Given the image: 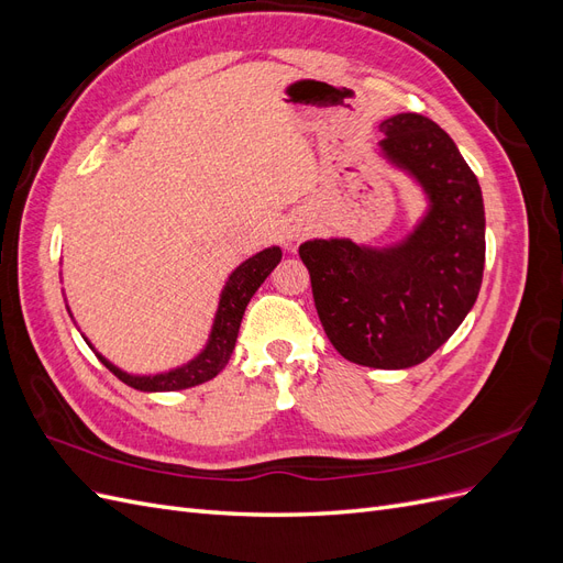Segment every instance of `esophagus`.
<instances>
[{"label":"esophagus","instance_id":"1","mask_svg":"<svg viewBox=\"0 0 563 563\" xmlns=\"http://www.w3.org/2000/svg\"><path fill=\"white\" fill-rule=\"evenodd\" d=\"M308 223H302V220H294V223H288L286 228H284V242L291 246L294 242H300L305 234H308Z\"/></svg>","mask_w":563,"mask_h":563}]
</instances>
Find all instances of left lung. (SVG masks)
Masks as SVG:
<instances>
[{"instance_id":"1","label":"left lung","mask_w":563,"mask_h":563,"mask_svg":"<svg viewBox=\"0 0 563 563\" xmlns=\"http://www.w3.org/2000/svg\"><path fill=\"white\" fill-rule=\"evenodd\" d=\"M378 129L380 157L428 199L422 218L397 244L333 236L305 242L298 253L331 345L354 364L391 371L428 360L472 310L484 277L486 218L479 180L444 129L416 112Z\"/></svg>"}]
</instances>
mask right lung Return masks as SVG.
Wrapping results in <instances>:
<instances>
[{"label": "right lung", "instance_id": "right-lung-1", "mask_svg": "<svg viewBox=\"0 0 563 563\" xmlns=\"http://www.w3.org/2000/svg\"><path fill=\"white\" fill-rule=\"evenodd\" d=\"M279 261H282V249L269 246L261 253L251 255L249 261H244L232 272L223 286V291H220L218 310L213 317V327H211L207 345H203V350L195 356V360H190L183 366L168 368L162 373H152V376H133V373L122 371L112 362H108L103 354L96 352L87 338L84 340H87L89 347L96 352L98 360L103 362L119 380L126 383L133 389L176 391V389H187V387L207 383V380L216 378L218 373L223 371L225 364L230 362L246 305L253 298V294L258 291L261 284L269 277V272L279 265Z\"/></svg>", "mask_w": 563, "mask_h": 563}]
</instances>
